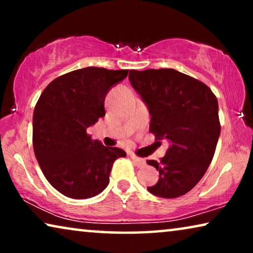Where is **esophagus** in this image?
I'll use <instances>...</instances> for the list:
<instances>
[{
	"instance_id": "34e87169",
	"label": "esophagus",
	"mask_w": 253,
	"mask_h": 253,
	"mask_svg": "<svg viewBox=\"0 0 253 253\" xmlns=\"http://www.w3.org/2000/svg\"><path fill=\"white\" fill-rule=\"evenodd\" d=\"M131 159H132V161L134 162V165L137 166V167H143L145 165V160L144 159H140L136 157V155H131Z\"/></svg>"
}]
</instances>
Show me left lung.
<instances>
[{
	"label": "left lung",
	"instance_id": "obj_1",
	"mask_svg": "<svg viewBox=\"0 0 253 253\" xmlns=\"http://www.w3.org/2000/svg\"><path fill=\"white\" fill-rule=\"evenodd\" d=\"M130 84L151 115L155 139H167L160 161L147 165L159 170L152 195L177 198L196 186L212 162L220 136L219 105L209 86L174 69L131 70Z\"/></svg>",
	"mask_w": 253,
	"mask_h": 253
}]
</instances>
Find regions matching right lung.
<instances>
[{"instance_id":"add662e5","label":"right lung","mask_w":253,"mask_h":253,"mask_svg":"<svg viewBox=\"0 0 253 253\" xmlns=\"http://www.w3.org/2000/svg\"><path fill=\"white\" fill-rule=\"evenodd\" d=\"M129 70L88 67L54 79L33 113L34 154L47 181L62 195L86 199L109 183L116 159L126 153L103 146L86 133L106 115L105 99Z\"/></svg>"}]
</instances>
